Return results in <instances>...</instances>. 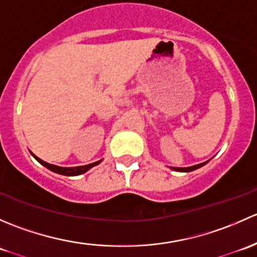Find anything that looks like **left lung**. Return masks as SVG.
Instances as JSON below:
<instances>
[{"label": "left lung", "instance_id": "1", "mask_svg": "<svg viewBox=\"0 0 257 257\" xmlns=\"http://www.w3.org/2000/svg\"><path fill=\"white\" fill-rule=\"evenodd\" d=\"M206 163H203V164H198V165H194V167H189V168H172L173 170H177V172H193V170L199 169L200 167L205 165Z\"/></svg>", "mask_w": 257, "mask_h": 257}]
</instances>
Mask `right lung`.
<instances>
[{
    "label": "right lung",
    "instance_id": "1",
    "mask_svg": "<svg viewBox=\"0 0 257 257\" xmlns=\"http://www.w3.org/2000/svg\"><path fill=\"white\" fill-rule=\"evenodd\" d=\"M33 155V154H32ZM33 157L37 159V162H40L41 164L43 165V167H46L47 169L52 170V172L57 173V174H62V175H71V177H74V175H79V174H83V173H85L87 170H89L90 168L95 167V165L99 164L102 160H99V162H95V163H92V164H88V165H83V167H76V168H62V167H57V165H52V164H48V163L43 162V160H41L40 158H37L36 155H33Z\"/></svg>",
    "mask_w": 257,
    "mask_h": 257
}]
</instances>
